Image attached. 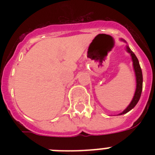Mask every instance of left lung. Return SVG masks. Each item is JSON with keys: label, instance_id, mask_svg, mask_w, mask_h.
I'll return each instance as SVG.
<instances>
[{"label": "left lung", "instance_id": "1", "mask_svg": "<svg viewBox=\"0 0 155 155\" xmlns=\"http://www.w3.org/2000/svg\"><path fill=\"white\" fill-rule=\"evenodd\" d=\"M124 42H125V40H123ZM126 51H127L128 53L130 54V55L132 57V61H133V66H134V69L135 72V76H136V91H135L134 96L133 97V100L131 101L130 104H129L127 108H125V110L123 111L122 113H120L119 115H122V114H125V113H128L129 111H130L132 108H134L135 107V105L137 104L138 101H139L140 97H141V94H142V69H141V67H140L139 62H138V59L136 57V55L134 54V53L130 50V48L129 47V46H126Z\"/></svg>", "mask_w": 155, "mask_h": 155}]
</instances>
